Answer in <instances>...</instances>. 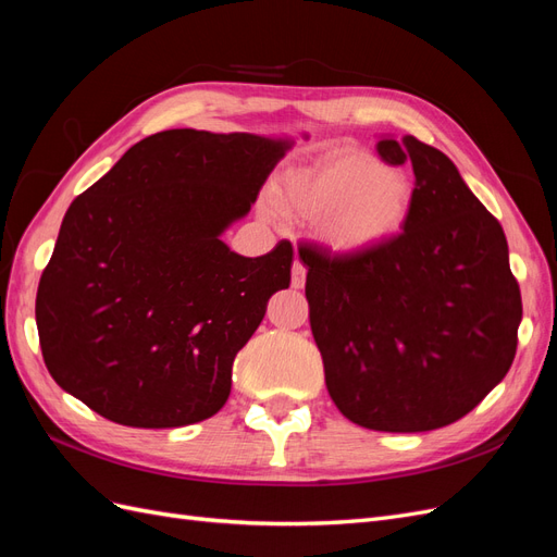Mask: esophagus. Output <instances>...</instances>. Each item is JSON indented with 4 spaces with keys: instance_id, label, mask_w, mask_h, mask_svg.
Returning <instances> with one entry per match:
<instances>
[{
    "instance_id": "obj_1",
    "label": "esophagus",
    "mask_w": 557,
    "mask_h": 557,
    "mask_svg": "<svg viewBox=\"0 0 557 557\" xmlns=\"http://www.w3.org/2000/svg\"><path fill=\"white\" fill-rule=\"evenodd\" d=\"M290 283H293V288H305V283H307V267L301 264L299 260L293 262V278H290Z\"/></svg>"
}]
</instances>
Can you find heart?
Here are the masks:
<instances>
[{"instance_id":"b5f03b06","label":"heart","mask_w":557,"mask_h":557,"mask_svg":"<svg viewBox=\"0 0 557 557\" xmlns=\"http://www.w3.org/2000/svg\"><path fill=\"white\" fill-rule=\"evenodd\" d=\"M413 181L362 148H339L285 174L276 205L315 221L336 252L372 250L401 232L413 211Z\"/></svg>"}]
</instances>
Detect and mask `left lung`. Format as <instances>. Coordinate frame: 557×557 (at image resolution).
Masks as SVG:
<instances>
[{
    "label": "left lung",
    "instance_id": "1",
    "mask_svg": "<svg viewBox=\"0 0 557 557\" xmlns=\"http://www.w3.org/2000/svg\"><path fill=\"white\" fill-rule=\"evenodd\" d=\"M387 164L411 162L413 211L372 250L299 248L332 401L356 425L428 432L455 423L507 376L522 301L497 218L442 150L381 139Z\"/></svg>",
    "mask_w": 557,
    "mask_h": 557
}]
</instances>
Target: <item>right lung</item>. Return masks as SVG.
I'll return each instance as SVG.
<instances>
[{"label": "right lung", "instance_id": "add662e5", "mask_svg": "<svg viewBox=\"0 0 557 557\" xmlns=\"http://www.w3.org/2000/svg\"><path fill=\"white\" fill-rule=\"evenodd\" d=\"M288 148L166 129L72 201L37 290L44 362L62 391L127 428L193 425L223 409L234 358L290 285L293 246L244 258L221 234Z\"/></svg>", "mask_w": 557, "mask_h": 557}]
</instances>
